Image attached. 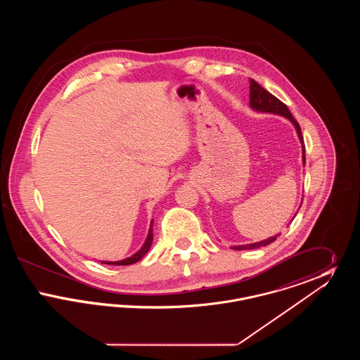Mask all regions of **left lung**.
Returning a JSON list of instances; mask_svg holds the SVG:
<instances>
[{
    "label": "left lung",
    "mask_w": 360,
    "mask_h": 360,
    "mask_svg": "<svg viewBox=\"0 0 360 360\" xmlns=\"http://www.w3.org/2000/svg\"><path fill=\"white\" fill-rule=\"evenodd\" d=\"M250 105L252 109L259 110V112H267V113H275V115H281L294 124L295 129H297V134L298 137L302 143V159H304V165H305V144H304V137L301 134V128H300V124L297 122V120L291 116L290 110L288 109V106L285 103H282L281 100H278L275 96H273L271 93H269L264 87L257 84V81L254 79H250ZM278 238L273 236L270 239L263 240V241H257L254 244H247V245H235L233 250H254V248H259V247H263V245H267L270 243H273Z\"/></svg>",
    "instance_id": "1"
}]
</instances>
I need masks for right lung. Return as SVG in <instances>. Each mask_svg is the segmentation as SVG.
Returning a JSON list of instances; mask_svg holds the SVG:
<instances>
[{"label":"right lung","instance_id":"obj_1","mask_svg":"<svg viewBox=\"0 0 360 360\" xmlns=\"http://www.w3.org/2000/svg\"><path fill=\"white\" fill-rule=\"evenodd\" d=\"M153 232H154V231H153V225H151L150 232H148V236H147V240H146L144 245L140 248V251H137L135 255H132L131 257H127V259L120 260V262H101V263H103V264H112V266H128V264H134V263H136V262H139L141 257H144V255L148 252V250L151 248L153 239H154Z\"/></svg>","mask_w":360,"mask_h":360}]
</instances>
